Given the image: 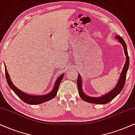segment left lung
Wrapping results in <instances>:
<instances>
[{"label": "left lung", "instance_id": "obj_1", "mask_svg": "<svg viewBox=\"0 0 135 135\" xmlns=\"http://www.w3.org/2000/svg\"><path fill=\"white\" fill-rule=\"evenodd\" d=\"M115 37L118 39V41L123 45L124 51H125V55H126V63H125V65H124L123 69L122 71L121 75H120L118 83L115 86V88L113 90L111 91L110 92L107 93V94H105L104 96L99 97V98H93V97L86 96V95L85 94H84V93L83 92L81 88V78L80 75L78 74V79H77V86H78L79 95H80V98H81L83 100H84V101L89 102V103H93L96 104H107L111 101L114 98H115V97L121 92L124 86H125L127 73L129 66V57L128 54V51H127V45L125 44V42L124 41L123 38L118 35L117 36Z\"/></svg>", "mask_w": 135, "mask_h": 135}]
</instances>
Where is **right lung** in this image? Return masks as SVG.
I'll list each match as a JSON object with an SVG mask.
<instances>
[{"mask_svg":"<svg viewBox=\"0 0 135 135\" xmlns=\"http://www.w3.org/2000/svg\"><path fill=\"white\" fill-rule=\"evenodd\" d=\"M5 77H6L7 83H8V86H10V88L14 91V93H15V94L23 100V101H24L25 102H26V104H41V103H43V102L48 101V100H51L52 99L54 98L55 96L57 95V91H58L59 89L61 81H62V78H64V74H62L58 78H57L56 82H55V83L54 87L53 90L52 91L51 93H49V94L46 95H43V96H33V95H29L28 94H26V93H23V91L20 90V89H18L17 88H16L15 86L13 85V83H12L11 81V80H10L8 73H7L5 66Z\"/></svg>","mask_w":135,"mask_h":135,"instance_id":"obj_1","label":"right lung"}]
</instances>
